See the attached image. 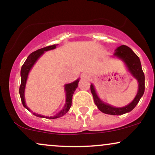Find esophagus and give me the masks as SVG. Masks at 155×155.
<instances>
[{"mask_svg": "<svg viewBox=\"0 0 155 155\" xmlns=\"http://www.w3.org/2000/svg\"><path fill=\"white\" fill-rule=\"evenodd\" d=\"M82 77L84 79H89L90 77V74H87V73H84V74H82Z\"/></svg>", "mask_w": 155, "mask_h": 155, "instance_id": "1", "label": "esophagus"}]
</instances>
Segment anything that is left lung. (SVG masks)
<instances>
[{
    "label": "left lung",
    "mask_w": 155,
    "mask_h": 155,
    "mask_svg": "<svg viewBox=\"0 0 155 155\" xmlns=\"http://www.w3.org/2000/svg\"><path fill=\"white\" fill-rule=\"evenodd\" d=\"M114 55L120 58L125 63L127 70L132 74L133 77L138 81V90L135 98L133 99V101L130 104L127 105V106H124V107L117 108L103 102L97 96L92 84L90 85V90H91L92 96H93L94 102L101 111H102L103 113L107 114L122 115L132 111L133 108L136 107L138 103L139 102L140 97L144 93L145 76L143 71H142L141 64H140L139 58L135 54L134 51L130 48L125 45L120 46L115 50Z\"/></svg>",
    "instance_id": "1"
}]
</instances>
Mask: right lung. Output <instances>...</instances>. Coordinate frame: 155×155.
<instances>
[{
  "label": "right lung",
  "mask_w": 155,
  "mask_h": 155,
  "mask_svg": "<svg viewBox=\"0 0 155 155\" xmlns=\"http://www.w3.org/2000/svg\"><path fill=\"white\" fill-rule=\"evenodd\" d=\"M56 47H57V44H54V45L48 46V47L41 48V49H39L38 50L33 51V52H32L31 54L28 57V58H27L24 64L22 65V68H21V72H20L21 84H20V87H19V95H20L21 101H22L23 106H24L25 108H26L28 111H31V109L27 106V105L25 104V88L26 81H27V79H28V74H29L30 71H31L32 67H33V65L35 63V62L37 61V60H38V58L44 54V51L54 49L56 48ZM79 81V79H78L77 80H76L75 81H74V82L65 84V97H66V100H65V106H64L63 109H62L59 113L57 114L56 115H54V116L53 117H45V116H43V115L35 114L34 112L32 111L33 114L38 117H41V118H47V119H56V118H58V117H63V115H65V114L69 111L71 106L73 95H74L76 89L77 88Z\"/></svg>",
  "instance_id": "right-lung-1"
}]
</instances>
